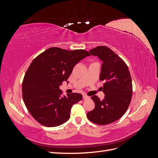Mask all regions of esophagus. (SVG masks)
Here are the masks:
<instances>
[{"mask_svg": "<svg viewBox=\"0 0 158 158\" xmlns=\"http://www.w3.org/2000/svg\"><path fill=\"white\" fill-rule=\"evenodd\" d=\"M89 96H88V95H83V99H89Z\"/></svg>", "mask_w": 158, "mask_h": 158, "instance_id": "1", "label": "esophagus"}]
</instances>
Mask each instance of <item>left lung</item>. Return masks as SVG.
<instances>
[{
    "mask_svg": "<svg viewBox=\"0 0 158 158\" xmlns=\"http://www.w3.org/2000/svg\"><path fill=\"white\" fill-rule=\"evenodd\" d=\"M103 61L99 80L105 81L104 99L97 95L92 99L95 108L87 113L89 120L99 125H106L120 118L127 111L132 95V78L127 64L106 46H98L89 51Z\"/></svg>",
    "mask_w": 158,
    "mask_h": 158,
    "instance_id": "8db88e82",
    "label": "left lung"
}]
</instances>
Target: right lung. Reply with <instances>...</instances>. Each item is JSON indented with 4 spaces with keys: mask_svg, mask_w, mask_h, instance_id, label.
<instances>
[{
    "mask_svg": "<svg viewBox=\"0 0 158 158\" xmlns=\"http://www.w3.org/2000/svg\"><path fill=\"white\" fill-rule=\"evenodd\" d=\"M89 55L83 49L51 47L33 60L22 82V97L28 111L41 125L57 127L70 118L72 106L82 95L72 93L65 96L59 87L67 81L74 66Z\"/></svg>",
    "mask_w": 158,
    "mask_h": 158,
    "instance_id": "add662e5",
    "label": "right lung"
}]
</instances>
